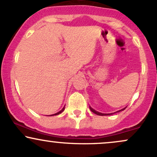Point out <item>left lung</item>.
<instances>
[{"instance_id":"left-lung-1","label":"left lung","mask_w":157,"mask_h":157,"mask_svg":"<svg viewBox=\"0 0 157 157\" xmlns=\"http://www.w3.org/2000/svg\"><path fill=\"white\" fill-rule=\"evenodd\" d=\"M126 107H127V106H126ZM126 107H124V109H121V110H118V111H117V113H118V112H121V111H123V110H124L125 109H126ZM89 108H90L91 111H92V113H94V114H96V115H109L113 114V113H107V114H105V113H99V112L95 111V110H94V109H93L91 107V106H89Z\"/></svg>"}]
</instances>
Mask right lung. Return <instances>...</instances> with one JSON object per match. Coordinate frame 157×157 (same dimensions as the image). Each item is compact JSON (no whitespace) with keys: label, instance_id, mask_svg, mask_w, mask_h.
Returning <instances> with one entry per match:
<instances>
[{"label":"right lung","instance_id":"add662e5","mask_svg":"<svg viewBox=\"0 0 157 157\" xmlns=\"http://www.w3.org/2000/svg\"><path fill=\"white\" fill-rule=\"evenodd\" d=\"M64 109H65V106H64V107L63 108V109H61V110H60L59 112H58V113H55V114H53V115H59V114H60V113H63V112L64 111Z\"/></svg>","mask_w":157,"mask_h":157}]
</instances>
